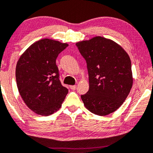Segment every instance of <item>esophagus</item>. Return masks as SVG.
Wrapping results in <instances>:
<instances>
[{
  "instance_id": "34e87169",
  "label": "esophagus",
  "mask_w": 153,
  "mask_h": 153,
  "mask_svg": "<svg viewBox=\"0 0 153 153\" xmlns=\"http://www.w3.org/2000/svg\"><path fill=\"white\" fill-rule=\"evenodd\" d=\"M70 88H71V90L74 91V90H76V89L77 86H76V85H73V86H70Z\"/></svg>"
}]
</instances>
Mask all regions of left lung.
<instances>
[{"instance_id":"1","label":"left lung","mask_w":153,"mask_h":153,"mask_svg":"<svg viewBox=\"0 0 153 153\" xmlns=\"http://www.w3.org/2000/svg\"><path fill=\"white\" fill-rule=\"evenodd\" d=\"M76 45L85 59L88 73L89 89L81 95L84 106L97 115L115 112L133 86L129 56L117 43L101 36Z\"/></svg>"}]
</instances>
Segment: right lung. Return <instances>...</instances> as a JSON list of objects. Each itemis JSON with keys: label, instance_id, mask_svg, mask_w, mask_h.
<instances>
[{"label": "right lung", "instance_id": "right-lung-1", "mask_svg": "<svg viewBox=\"0 0 153 153\" xmlns=\"http://www.w3.org/2000/svg\"><path fill=\"white\" fill-rule=\"evenodd\" d=\"M69 45L52 39L36 41L20 56L16 79L20 96L34 113L48 116L58 111L68 89L61 84L56 58Z\"/></svg>", "mask_w": 153, "mask_h": 153}]
</instances>
